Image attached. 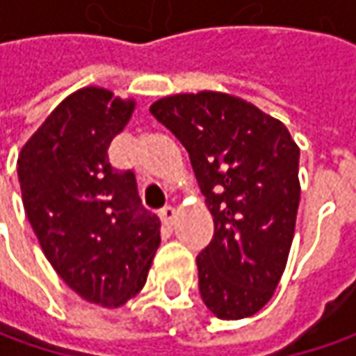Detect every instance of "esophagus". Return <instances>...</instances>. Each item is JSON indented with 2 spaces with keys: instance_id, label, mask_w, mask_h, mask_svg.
Segmentation results:
<instances>
[{
  "instance_id": "esophagus-1",
  "label": "esophagus",
  "mask_w": 356,
  "mask_h": 356,
  "mask_svg": "<svg viewBox=\"0 0 356 356\" xmlns=\"http://www.w3.org/2000/svg\"><path fill=\"white\" fill-rule=\"evenodd\" d=\"M160 218H162V222H164V224H168V226H170L172 222H174V218H176V208H174L172 204H166V206L160 210Z\"/></svg>"
}]
</instances>
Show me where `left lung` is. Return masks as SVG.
<instances>
[{"instance_id":"left-lung-1","label":"left lung","mask_w":356,"mask_h":356,"mask_svg":"<svg viewBox=\"0 0 356 356\" xmlns=\"http://www.w3.org/2000/svg\"><path fill=\"white\" fill-rule=\"evenodd\" d=\"M152 117L182 143L213 238L196 257L200 295L216 317L255 315L273 297L299 208V148L287 127L252 103L216 90L172 95Z\"/></svg>"}]
</instances>
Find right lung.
I'll list each match as a JSON object with an SVG mask.
<instances>
[{
  "mask_svg": "<svg viewBox=\"0 0 356 356\" xmlns=\"http://www.w3.org/2000/svg\"><path fill=\"white\" fill-rule=\"evenodd\" d=\"M134 101L99 87L67 97L17 158L23 208L53 269L75 293L120 307L146 283L160 218L146 210L132 170L108 162Z\"/></svg>",
  "mask_w": 356,
  "mask_h": 356,
  "instance_id": "right-lung-1",
  "label": "right lung"
}]
</instances>
